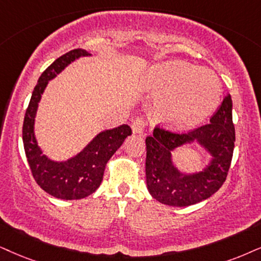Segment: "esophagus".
Instances as JSON below:
<instances>
[{
	"instance_id": "34e87169",
	"label": "esophagus",
	"mask_w": 261,
	"mask_h": 261,
	"mask_svg": "<svg viewBox=\"0 0 261 261\" xmlns=\"http://www.w3.org/2000/svg\"><path fill=\"white\" fill-rule=\"evenodd\" d=\"M144 127H146V123L142 118H135L133 123H131V128H133L134 134H142Z\"/></svg>"
}]
</instances>
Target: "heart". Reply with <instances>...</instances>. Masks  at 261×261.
<instances>
[{
  "label": "heart",
  "instance_id": "heart-1",
  "mask_svg": "<svg viewBox=\"0 0 261 261\" xmlns=\"http://www.w3.org/2000/svg\"><path fill=\"white\" fill-rule=\"evenodd\" d=\"M147 85L155 96H163L158 105L160 117L177 128L200 124L222 97V83L212 70L178 60L154 66Z\"/></svg>",
  "mask_w": 261,
  "mask_h": 261
}]
</instances>
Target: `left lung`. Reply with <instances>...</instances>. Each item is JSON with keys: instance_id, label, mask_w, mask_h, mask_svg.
Returning a JSON list of instances; mask_svg holds the SVG:
<instances>
[{"instance_id": "left-lung-1", "label": "left lung", "mask_w": 261, "mask_h": 261, "mask_svg": "<svg viewBox=\"0 0 261 261\" xmlns=\"http://www.w3.org/2000/svg\"><path fill=\"white\" fill-rule=\"evenodd\" d=\"M193 141L208 151L213 161L201 173L184 175L174 167L170 151ZM146 146L147 188L155 200L184 207L208 199L225 182L231 165L235 147L231 96L226 95L208 124L183 134L156 126L146 138Z\"/></svg>"}]
</instances>
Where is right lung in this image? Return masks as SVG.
I'll list each match as a JSON object with an SVG mask.
<instances>
[{
  "label": "right lung",
  "instance_id": "obj_1",
  "mask_svg": "<svg viewBox=\"0 0 261 261\" xmlns=\"http://www.w3.org/2000/svg\"><path fill=\"white\" fill-rule=\"evenodd\" d=\"M90 55L77 48L58 58L39 77L26 110L22 125V142L28 163L36 183L49 195L62 200L84 199L100 187L105 167L125 138L133 134L128 125L102 131L81 153L64 163L48 159L36 141L34 125L38 102L48 82L67 65L81 57Z\"/></svg>",
  "mask_w": 261,
  "mask_h": 261
}]
</instances>
